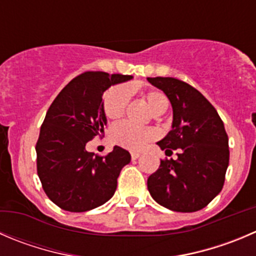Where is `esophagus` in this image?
Listing matches in <instances>:
<instances>
[{"mask_svg":"<svg viewBox=\"0 0 256 256\" xmlns=\"http://www.w3.org/2000/svg\"><path fill=\"white\" fill-rule=\"evenodd\" d=\"M140 155L141 154L138 152V151H132V152H131V158H132V160H136V158H140Z\"/></svg>","mask_w":256,"mask_h":256,"instance_id":"obj_1","label":"esophagus"}]
</instances>
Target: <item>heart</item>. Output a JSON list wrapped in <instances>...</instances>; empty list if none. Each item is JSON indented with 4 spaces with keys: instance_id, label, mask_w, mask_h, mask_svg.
Returning <instances> with one entry per match:
<instances>
[{
    "instance_id": "heart-1",
    "label": "heart",
    "mask_w": 256,
    "mask_h": 256,
    "mask_svg": "<svg viewBox=\"0 0 256 256\" xmlns=\"http://www.w3.org/2000/svg\"><path fill=\"white\" fill-rule=\"evenodd\" d=\"M128 88L125 86H115L106 92L104 98V112L111 120H118L125 114L128 102ZM151 111L155 116L162 115L168 108V98L158 90H150L145 94ZM111 141L121 148L128 150H140L146 142L155 138L154 130L148 128H140L130 122L116 124L110 131Z\"/></svg>"
}]
</instances>
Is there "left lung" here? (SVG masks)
Segmentation results:
<instances>
[{"label": "left lung", "mask_w": 256, "mask_h": 256, "mask_svg": "<svg viewBox=\"0 0 256 256\" xmlns=\"http://www.w3.org/2000/svg\"><path fill=\"white\" fill-rule=\"evenodd\" d=\"M172 106V126L158 142L168 156L148 176L152 199L172 212H194L206 206L224 186L229 138L224 122L202 92L174 78H148Z\"/></svg>", "instance_id": "obj_1"}]
</instances>
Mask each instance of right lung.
<instances>
[{
    "label": "right lung",
    "instance_id": "1",
    "mask_svg": "<svg viewBox=\"0 0 256 256\" xmlns=\"http://www.w3.org/2000/svg\"><path fill=\"white\" fill-rule=\"evenodd\" d=\"M132 78L88 71L71 80L47 110L36 144L37 174L52 202L71 212L101 206L114 196L121 168L131 160L120 146L106 156L86 150L102 135L106 122L102 95L110 86Z\"/></svg>",
    "mask_w": 256,
    "mask_h": 256
}]
</instances>
